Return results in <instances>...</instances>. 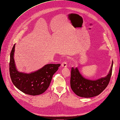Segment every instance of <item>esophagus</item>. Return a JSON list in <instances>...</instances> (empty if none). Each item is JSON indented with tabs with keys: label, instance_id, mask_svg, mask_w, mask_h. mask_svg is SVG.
<instances>
[{
	"label": "esophagus",
	"instance_id": "34e87169",
	"mask_svg": "<svg viewBox=\"0 0 120 120\" xmlns=\"http://www.w3.org/2000/svg\"><path fill=\"white\" fill-rule=\"evenodd\" d=\"M61 66L63 67H67V63L66 62H63L62 64H61Z\"/></svg>",
	"mask_w": 120,
	"mask_h": 120
}]
</instances>
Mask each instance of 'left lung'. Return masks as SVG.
<instances>
[{"instance_id":"obj_1","label":"left lung","mask_w":120,"mask_h":120,"mask_svg":"<svg viewBox=\"0 0 120 120\" xmlns=\"http://www.w3.org/2000/svg\"><path fill=\"white\" fill-rule=\"evenodd\" d=\"M113 61L108 74L97 80H90L83 77L77 67L71 68L70 85L74 93L82 98H92L99 95L107 87L110 80Z\"/></svg>"}]
</instances>
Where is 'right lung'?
<instances>
[{"instance_id":"1","label":"right lung","mask_w":120,"mask_h":120,"mask_svg":"<svg viewBox=\"0 0 120 120\" xmlns=\"http://www.w3.org/2000/svg\"><path fill=\"white\" fill-rule=\"evenodd\" d=\"M15 44L10 53L9 72L14 85L23 93L32 96L41 95L49 87L53 75L60 64H48L41 69L30 73L17 71L15 60Z\"/></svg>"}]
</instances>
